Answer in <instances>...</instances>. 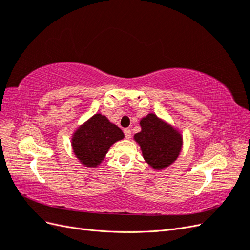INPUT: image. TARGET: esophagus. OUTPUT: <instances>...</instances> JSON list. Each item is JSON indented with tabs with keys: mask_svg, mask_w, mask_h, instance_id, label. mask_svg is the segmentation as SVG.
<instances>
[{
	"mask_svg": "<svg viewBox=\"0 0 250 250\" xmlns=\"http://www.w3.org/2000/svg\"><path fill=\"white\" fill-rule=\"evenodd\" d=\"M124 134H125L126 139H130L131 138V130L126 128V129H124Z\"/></svg>",
	"mask_w": 250,
	"mask_h": 250,
	"instance_id": "1",
	"label": "esophagus"
}]
</instances>
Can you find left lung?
<instances>
[{
	"instance_id": "obj_1",
	"label": "left lung",
	"mask_w": 250,
	"mask_h": 250,
	"mask_svg": "<svg viewBox=\"0 0 250 250\" xmlns=\"http://www.w3.org/2000/svg\"><path fill=\"white\" fill-rule=\"evenodd\" d=\"M142 131L134 135L143 156L153 169H164L176 160L180 149V134L153 113L142 119Z\"/></svg>"
}]
</instances>
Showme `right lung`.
I'll return each mask as SVG.
<instances>
[{"label": "right lung", "mask_w": 250, "mask_h": 250, "mask_svg": "<svg viewBox=\"0 0 250 250\" xmlns=\"http://www.w3.org/2000/svg\"><path fill=\"white\" fill-rule=\"evenodd\" d=\"M123 138L124 133L118 126L97 113L75 132L72 146L83 165L96 167L101 163L112 144Z\"/></svg>", "instance_id": "right-lung-1"}]
</instances>
